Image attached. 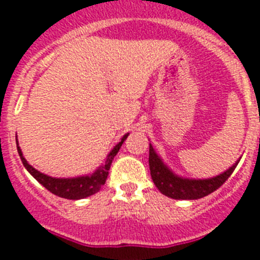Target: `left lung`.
Returning <instances> with one entry per match:
<instances>
[{"mask_svg": "<svg viewBox=\"0 0 260 260\" xmlns=\"http://www.w3.org/2000/svg\"><path fill=\"white\" fill-rule=\"evenodd\" d=\"M150 171L152 177L153 183L156 185L160 191L164 195L173 199H201L203 197H207L211 192L217 190L220 186L224 185V182L228 180L232 173L237 167L238 161L229 168L228 171L224 172L220 176H216L208 180H187V178H181L176 174L172 173L160 160L156 152L153 151L152 146L150 144Z\"/></svg>", "mask_w": 260, "mask_h": 260, "instance_id": "1", "label": "left lung"}]
</instances>
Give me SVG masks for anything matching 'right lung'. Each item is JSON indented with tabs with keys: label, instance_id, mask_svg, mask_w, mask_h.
<instances>
[{
	"label": "right lung",
	"instance_id": "1",
	"mask_svg": "<svg viewBox=\"0 0 260 260\" xmlns=\"http://www.w3.org/2000/svg\"><path fill=\"white\" fill-rule=\"evenodd\" d=\"M127 135L128 134L123 135L121 142L114 147L113 150L110 151L104 167L98 169L92 176L78 177V178H53V177L47 176V174L40 173L39 171H36L35 168H32L31 165L27 162L26 158L23 157V153L22 151H20L19 146H17V148L23 165L26 167L27 171H28L32 176L35 177L41 185L44 186L48 191H50L52 194L65 199H83L89 197V195L96 194L99 190L102 189L103 185H104L105 181H107L108 172H109L110 165H112L114 156L117 155V152L119 151V148H121L122 143L125 142L126 138H127Z\"/></svg>",
	"mask_w": 260,
	"mask_h": 260
}]
</instances>
